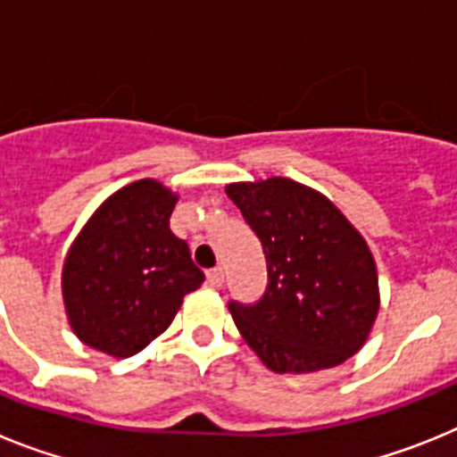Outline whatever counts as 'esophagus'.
I'll use <instances>...</instances> for the list:
<instances>
[{
    "label": "esophagus",
    "instance_id": "34e87169",
    "mask_svg": "<svg viewBox=\"0 0 457 457\" xmlns=\"http://www.w3.org/2000/svg\"><path fill=\"white\" fill-rule=\"evenodd\" d=\"M205 277H208V284L212 286V288H220V286L224 284V270L221 268L208 270V274H205Z\"/></svg>",
    "mask_w": 457,
    "mask_h": 457
}]
</instances>
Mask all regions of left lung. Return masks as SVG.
<instances>
[{
	"label": "left lung",
	"mask_w": 457,
	"mask_h": 457,
	"mask_svg": "<svg viewBox=\"0 0 457 457\" xmlns=\"http://www.w3.org/2000/svg\"><path fill=\"white\" fill-rule=\"evenodd\" d=\"M268 261L256 304L228 302L249 348L274 373L334 369L359 353L379 311L361 233L325 194L290 179L226 185Z\"/></svg>",
	"instance_id": "left-lung-1"
}]
</instances>
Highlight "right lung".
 <instances>
[{
  "label": "right lung",
  "mask_w": 457,
  "mask_h": 457,
  "mask_svg": "<svg viewBox=\"0 0 457 457\" xmlns=\"http://www.w3.org/2000/svg\"><path fill=\"white\" fill-rule=\"evenodd\" d=\"M179 196L153 179L114 192L84 224L63 261L62 290L72 332L93 350L125 359L171 325L183 297L204 284L187 242L169 228Z\"/></svg>",
  "instance_id": "obj_1"
}]
</instances>
